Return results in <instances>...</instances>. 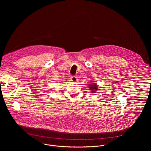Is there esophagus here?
<instances>
[{
  "instance_id": "34e87169",
  "label": "esophagus",
  "mask_w": 151,
  "mask_h": 151,
  "mask_svg": "<svg viewBox=\"0 0 151 151\" xmlns=\"http://www.w3.org/2000/svg\"><path fill=\"white\" fill-rule=\"evenodd\" d=\"M70 80L72 82H76L78 79H77V77L76 76H72L70 77Z\"/></svg>"
}]
</instances>
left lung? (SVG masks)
<instances>
[{
	"label": "left lung",
	"mask_w": 151,
	"mask_h": 151,
	"mask_svg": "<svg viewBox=\"0 0 151 151\" xmlns=\"http://www.w3.org/2000/svg\"><path fill=\"white\" fill-rule=\"evenodd\" d=\"M90 90H91V91H91L92 93H95L96 91L98 88L97 87L96 83H91L90 85Z\"/></svg>",
	"instance_id": "left-lung-1"
}]
</instances>
